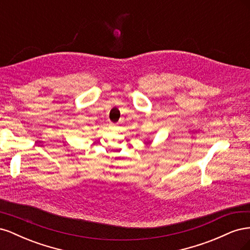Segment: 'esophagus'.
<instances>
[{"label": "esophagus", "instance_id": "34e87169", "mask_svg": "<svg viewBox=\"0 0 250 250\" xmlns=\"http://www.w3.org/2000/svg\"><path fill=\"white\" fill-rule=\"evenodd\" d=\"M109 129L112 130V131H115V130H117V126L115 124H109Z\"/></svg>", "mask_w": 250, "mask_h": 250}]
</instances>
